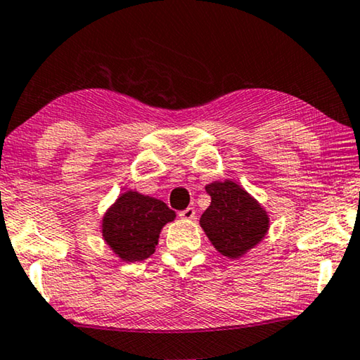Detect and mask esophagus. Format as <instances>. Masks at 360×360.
<instances>
[{"label":"esophagus","instance_id":"34e87169","mask_svg":"<svg viewBox=\"0 0 360 360\" xmlns=\"http://www.w3.org/2000/svg\"><path fill=\"white\" fill-rule=\"evenodd\" d=\"M195 207H186V209H184V211H180L179 212V217H181V219H186V220H191V219H195Z\"/></svg>","mask_w":360,"mask_h":360}]
</instances>
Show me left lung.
Listing matches in <instances>:
<instances>
[{
    "mask_svg": "<svg viewBox=\"0 0 360 360\" xmlns=\"http://www.w3.org/2000/svg\"><path fill=\"white\" fill-rule=\"evenodd\" d=\"M211 206L201 215L202 230L215 250L236 259L252 250L269 230V215L235 181H214L206 186Z\"/></svg>",
    "mask_w": 360,
    "mask_h": 360,
    "instance_id": "1",
    "label": "left lung"
}]
</instances>
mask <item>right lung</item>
<instances>
[{
	"instance_id": "right-lung-1",
	"label": "right lung",
	"mask_w": 360,
	"mask_h": 360,
	"mask_svg": "<svg viewBox=\"0 0 360 360\" xmlns=\"http://www.w3.org/2000/svg\"><path fill=\"white\" fill-rule=\"evenodd\" d=\"M174 219L165 202L127 191L104 215L103 236L122 261H143L156 251L161 229Z\"/></svg>"
}]
</instances>
